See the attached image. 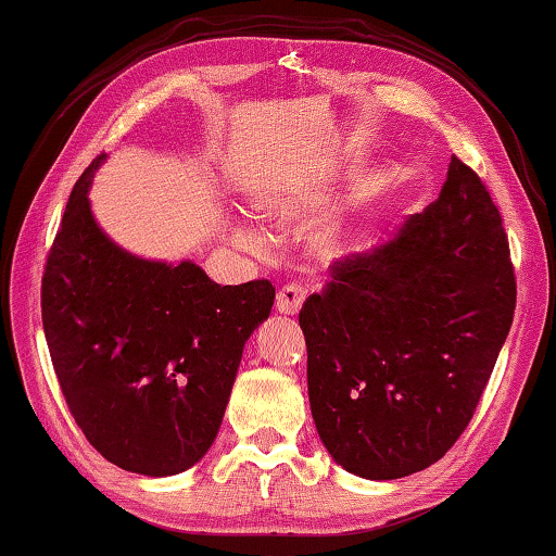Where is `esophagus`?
Instances as JSON below:
<instances>
[{
  "mask_svg": "<svg viewBox=\"0 0 556 556\" xmlns=\"http://www.w3.org/2000/svg\"><path fill=\"white\" fill-rule=\"evenodd\" d=\"M304 299H306V289L301 285H294V281H289V285H285L277 291V312L279 314H299Z\"/></svg>",
  "mask_w": 556,
  "mask_h": 556,
  "instance_id": "esophagus-1",
  "label": "esophagus"
}]
</instances>
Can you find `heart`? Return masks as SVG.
<instances>
[{
    "label": "heart",
    "instance_id": "b5f03b06",
    "mask_svg": "<svg viewBox=\"0 0 556 556\" xmlns=\"http://www.w3.org/2000/svg\"><path fill=\"white\" fill-rule=\"evenodd\" d=\"M271 211H277V213H281V208H271ZM345 238H341V235H326L324 238V242L318 244V250H321V255H326V257H336L338 252H343L345 250Z\"/></svg>",
    "mask_w": 556,
    "mask_h": 556
}]
</instances>
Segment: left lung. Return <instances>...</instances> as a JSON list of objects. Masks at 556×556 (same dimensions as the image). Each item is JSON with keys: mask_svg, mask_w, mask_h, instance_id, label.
<instances>
[{"mask_svg": "<svg viewBox=\"0 0 556 556\" xmlns=\"http://www.w3.org/2000/svg\"><path fill=\"white\" fill-rule=\"evenodd\" d=\"M501 211L451 156L439 199L372 252L333 262L299 312L312 414L348 473L425 470L464 434L513 326Z\"/></svg>", "mask_w": 556, "mask_h": 556, "instance_id": "obj_1", "label": "left lung"}]
</instances>
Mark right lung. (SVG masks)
I'll use <instances>...</instances> for the list:
<instances>
[{"label": "right lung", "instance_id": "add662e5", "mask_svg": "<svg viewBox=\"0 0 556 556\" xmlns=\"http://www.w3.org/2000/svg\"><path fill=\"white\" fill-rule=\"evenodd\" d=\"M102 159L75 181L46 257V343L90 446L131 473L174 476L218 434L244 341L269 316L275 287H220L193 262L119 250L90 213Z\"/></svg>", "mask_w": 556, "mask_h": 556}]
</instances>
